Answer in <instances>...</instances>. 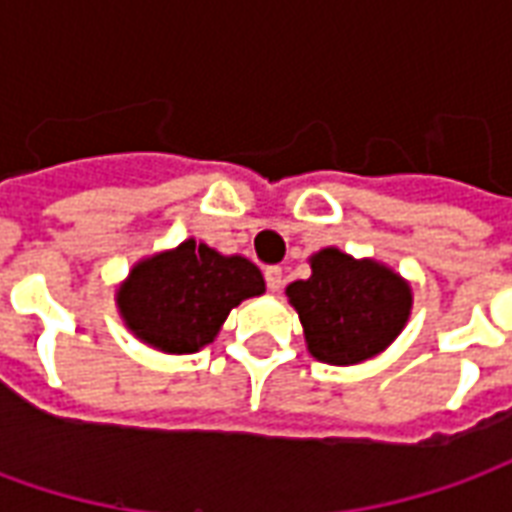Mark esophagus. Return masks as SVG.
I'll return each mask as SVG.
<instances>
[{
  "label": "esophagus",
  "instance_id": "34e87169",
  "mask_svg": "<svg viewBox=\"0 0 512 512\" xmlns=\"http://www.w3.org/2000/svg\"><path fill=\"white\" fill-rule=\"evenodd\" d=\"M282 282H285V279H282V268H279V266H268L266 268V285H268V290H274V293H277V290H282Z\"/></svg>",
  "mask_w": 512,
  "mask_h": 512
}]
</instances>
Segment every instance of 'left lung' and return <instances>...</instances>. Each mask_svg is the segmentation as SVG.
Returning <instances> with one entry per match:
<instances>
[{
    "label": "left lung",
    "mask_w": 512,
    "mask_h": 512,
    "mask_svg": "<svg viewBox=\"0 0 512 512\" xmlns=\"http://www.w3.org/2000/svg\"><path fill=\"white\" fill-rule=\"evenodd\" d=\"M312 274L285 288L299 312L304 343L318 362L348 367L384 354L406 329L414 290L376 257L326 246L310 257Z\"/></svg>",
    "instance_id": "left-lung-1"
}]
</instances>
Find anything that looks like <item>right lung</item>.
<instances>
[{
    "label": "right lung",
    "instance_id": "obj_1",
    "mask_svg": "<svg viewBox=\"0 0 512 512\" xmlns=\"http://www.w3.org/2000/svg\"><path fill=\"white\" fill-rule=\"evenodd\" d=\"M263 293L266 279L252 260L186 238L136 260L117 285L115 304L139 343L183 356L211 345L230 310Z\"/></svg>",
    "mask_w": 512,
    "mask_h": 512
}]
</instances>
